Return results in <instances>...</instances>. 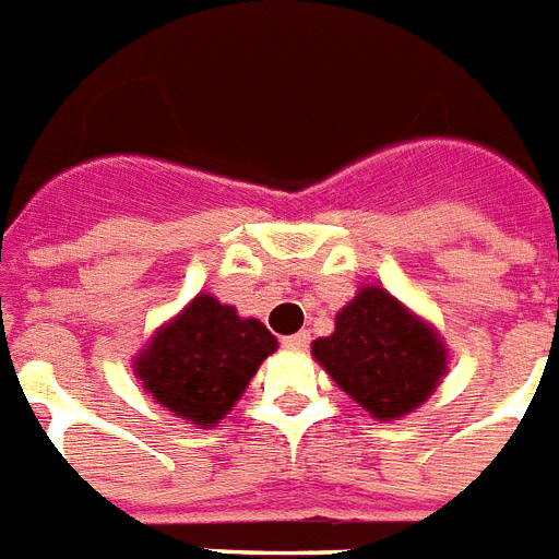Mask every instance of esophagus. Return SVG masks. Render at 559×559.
Listing matches in <instances>:
<instances>
[{
	"instance_id": "34e87169",
	"label": "esophagus",
	"mask_w": 559,
	"mask_h": 559,
	"mask_svg": "<svg viewBox=\"0 0 559 559\" xmlns=\"http://www.w3.org/2000/svg\"><path fill=\"white\" fill-rule=\"evenodd\" d=\"M308 343H311V336L306 334V331H299V334H290L283 340V348H288V352H306Z\"/></svg>"
}]
</instances>
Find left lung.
Wrapping results in <instances>:
<instances>
[{
	"label": "left lung",
	"mask_w": 559,
	"mask_h": 559,
	"mask_svg": "<svg viewBox=\"0 0 559 559\" xmlns=\"http://www.w3.org/2000/svg\"><path fill=\"white\" fill-rule=\"evenodd\" d=\"M311 354L377 419L414 412L445 371V348L435 331L382 288L359 290L336 313L334 334L320 336Z\"/></svg>",
	"instance_id": "obj_1"
}]
</instances>
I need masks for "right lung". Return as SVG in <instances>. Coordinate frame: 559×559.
I'll return each mask as SVG.
<instances>
[{"mask_svg":"<svg viewBox=\"0 0 559 559\" xmlns=\"http://www.w3.org/2000/svg\"><path fill=\"white\" fill-rule=\"evenodd\" d=\"M271 352L276 340L260 320H242L237 308L200 294L142 352L136 377L168 412L211 426L242 396Z\"/></svg>","mask_w":559,"mask_h":559,"instance_id":"right-lung-1","label":"right lung"}]
</instances>
